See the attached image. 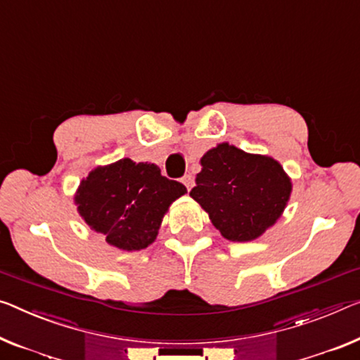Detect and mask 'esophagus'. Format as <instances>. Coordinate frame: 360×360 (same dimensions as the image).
I'll use <instances>...</instances> for the list:
<instances>
[{
	"mask_svg": "<svg viewBox=\"0 0 360 360\" xmlns=\"http://www.w3.org/2000/svg\"><path fill=\"white\" fill-rule=\"evenodd\" d=\"M181 184H184L186 186V190L190 191L191 188H193V185H195V176H193L191 174L184 175V176H181Z\"/></svg>",
	"mask_w": 360,
	"mask_h": 360,
	"instance_id": "34e87169",
	"label": "esophagus"
}]
</instances>
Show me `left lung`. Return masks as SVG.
<instances>
[{"label":"left lung","mask_w":360,"mask_h":360,"mask_svg":"<svg viewBox=\"0 0 360 360\" xmlns=\"http://www.w3.org/2000/svg\"><path fill=\"white\" fill-rule=\"evenodd\" d=\"M201 165L190 196L226 240H256L285 211L292 186L275 159L220 143L204 154Z\"/></svg>","instance_id":"obj_1"}]
</instances>
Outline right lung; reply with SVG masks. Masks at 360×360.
<instances>
[{
	"label": "right lung",
	"instance_id": "right-lung-1",
	"mask_svg": "<svg viewBox=\"0 0 360 360\" xmlns=\"http://www.w3.org/2000/svg\"><path fill=\"white\" fill-rule=\"evenodd\" d=\"M185 193V185L165 179L158 165L125 158L93 169L74 199L82 219L110 246L140 251L156 240L164 214Z\"/></svg>",
	"mask_w": 360,
	"mask_h": 360
}]
</instances>
